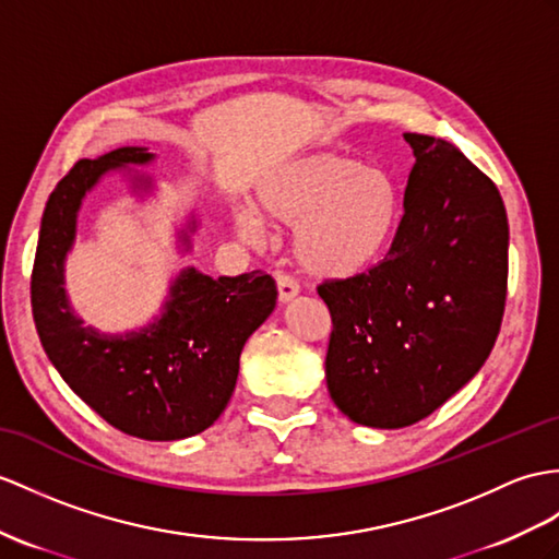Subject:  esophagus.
<instances>
[{
	"instance_id": "esophagus-1",
	"label": "esophagus",
	"mask_w": 559,
	"mask_h": 559,
	"mask_svg": "<svg viewBox=\"0 0 559 559\" xmlns=\"http://www.w3.org/2000/svg\"><path fill=\"white\" fill-rule=\"evenodd\" d=\"M275 282H277V294H280V301L282 304H287V301H292V298L298 294V282L289 275V272H284V270H277L275 272Z\"/></svg>"
}]
</instances>
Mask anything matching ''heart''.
Returning a JSON list of instances; mask_svg holds the SVG:
<instances>
[{
	"mask_svg": "<svg viewBox=\"0 0 559 559\" xmlns=\"http://www.w3.org/2000/svg\"><path fill=\"white\" fill-rule=\"evenodd\" d=\"M258 211L272 225L296 227V255L322 277H350L386 253L401 223L393 177L338 154H306L272 170L258 187ZM249 239L261 233L253 209L235 215Z\"/></svg>",
	"mask_w": 559,
	"mask_h": 559,
	"instance_id": "heart-1",
	"label": "heart"
}]
</instances>
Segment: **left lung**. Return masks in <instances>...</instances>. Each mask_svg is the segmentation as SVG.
Returning a JSON list of instances; mask_svg holds the SVG:
<instances>
[{"label": "left lung", "instance_id": "obj_1", "mask_svg": "<svg viewBox=\"0 0 559 559\" xmlns=\"http://www.w3.org/2000/svg\"><path fill=\"white\" fill-rule=\"evenodd\" d=\"M403 138L415 166L386 255L318 287L332 316L326 389L348 419L377 429L425 419L481 370L508 296L498 187L451 142Z\"/></svg>", "mask_w": 559, "mask_h": 559}]
</instances>
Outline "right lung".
<instances>
[{"instance_id": "add662e5", "label": "right lung", "mask_w": 559, "mask_h": 559, "mask_svg": "<svg viewBox=\"0 0 559 559\" xmlns=\"http://www.w3.org/2000/svg\"><path fill=\"white\" fill-rule=\"evenodd\" d=\"M154 156L122 146L80 158L53 187L39 227L31 304L39 342L63 382L122 433L144 441L187 439L209 429L233 396L247 338L275 308V280L263 270L177 277L166 312L142 332L106 336L75 318L63 292V258L87 189L126 163Z\"/></svg>"}]
</instances>
